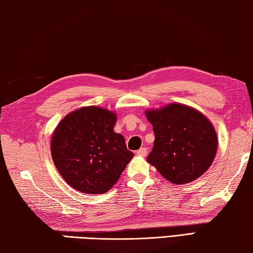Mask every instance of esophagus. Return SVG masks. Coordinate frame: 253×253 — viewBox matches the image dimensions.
I'll return each mask as SVG.
<instances>
[{
	"instance_id": "1",
	"label": "esophagus",
	"mask_w": 253,
	"mask_h": 253,
	"mask_svg": "<svg viewBox=\"0 0 253 253\" xmlns=\"http://www.w3.org/2000/svg\"><path fill=\"white\" fill-rule=\"evenodd\" d=\"M137 155H141V156H145L147 154V148L146 147H141L139 150L136 152Z\"/></svg>"
}]
</instances>
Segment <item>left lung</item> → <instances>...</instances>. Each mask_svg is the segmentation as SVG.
I'll return each mask as SVG.
<instances>
[{"mask_svg": "<svg viewBox=\"0 0 253 253\" xmlns=\"http://www.w3.org/2000/svg\"><path fill=\"white\" fill-rule=\"evenodd\" d=\"M145 115L155 135L148 163L175 184L191 182L205 173L215 159L217 136L202 112L171 103Z\"/></svg>", "mask_w": 253, "mask_h": 253, "instance_id": "1", "label": "left lung"}]
</instances>
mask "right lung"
<instances>
[{"label":"right lung","instance_id":"1","mask_svg":"<svg viewBox=\"0 0 253 253\" xmlns=\"http://www.w3.org/2000/svg\"><path fill=\"white\" fill-rule=\"evenodd\" d=\"M116 114L95 106L70 112L54 130L50 152L63 179L85 194H105L134 153L114 131Z\"/></svg>","mask_w":253,"mask_h":253}]
</instances>
